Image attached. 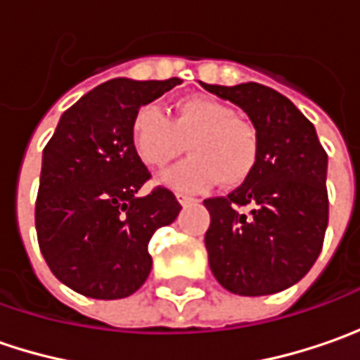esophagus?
Segmentation results:
<instances>
[{
	"mask_svg": "<svg viewBox=\"0 0 360 360\" xmlns=\"http://www.w3.org/2000/svg\"><path fill=\"white\" fill-rule=\"evenodd\" d=\"M176 200L180 202L182 206H186V204H192V202H196L192 196H186V194H176Z\"/></svg>",
	"mask_w": 360,
	"mask_h": 360,
	"instance_id": "esophagus-1",
	"label": "esophagus"
}]
</instances>
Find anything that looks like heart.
<instances>
[{
	"label": "heart",
	"mask_w": 360,
	"mask_h": 360,
	"mask_svg": "<svg viewBox=\"0 0 360 360\" xmlns=\"http://www.w3.org/2000/svg\"><path fill=\"white\" fill-rule=\"evenodd\" d=\"M131 142L146 166L162 168L188 142L192 158L162 174L164 186L180 192L206 190L222 182L242 184L258 160V131L229 104L208 96H188L174 104L172 118L144 105L131 120Z\"/></svg>",
	"instance_id": "1"
}]
</instances>
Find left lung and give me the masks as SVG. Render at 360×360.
Instances as JSON below:
<instances>
[{
    "label": "left lung",
    "instance_id": "1",
    "mask_svg": "<svg viewBox=\"0 0 360 360\" xmlns=\"http://www.w3.org/2000/svg\"><path fill=\"white\" fill-rule=\"evenodd\" d=\"M246 112L258 131L252 174L224 198H208L204 244L216 281L240 297L297 284L321 255L326 224V152L316 130L286 96L255 82L202 84ZM244 205L248 211H242Z\"/></svg>",
    "mask_w": 360,
    "mask_h": 360
}]
</instances>
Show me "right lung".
<instances>
[{
    "mask_svg": "<svg viewBox=\"0 0 360 360\" xmlns=\"http://www.w3.org/2000/svg\"><path fill=\"white\" fill-rule=\"evenodd\" d=\"M178 84L104 82L63 112L44 150L37 242L56 278L84 297L134 295L152 270V234L182 210L166 188L138 196L150 172L131 142L136 112Z\"/></svg>",
    "mask_w": 360,
    "mask_h": 360,
    "instance_id": "right-lung-1",
    "label": "right lung"
}]
</instances>
